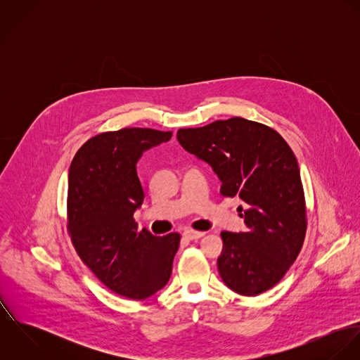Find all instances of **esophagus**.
Here are the masks:
<instances>
[{"label":"esophagus","instance_id":"1","mask_svg":"<svg viewBox=\"0 0 360 360\" xmlns=\"http://www.w3.org/2000/svg\"><path fill=\"white\" fill-rule=\"evenodd\" d=\"M205 233L204 231H195V230H186L183 233V237L187 240H198L201 237H204Z\"/></svg>","mask_w":360,"mask_h":360}]
</instances>
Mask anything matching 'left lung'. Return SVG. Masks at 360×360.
<instances>
[{"mask_svg": "<svg viewBox=\"0 0 360 360\" xmlns=\"http://www.w3.org/2000/svg\"><path fill=\"white\" fill-rule=\"evenodd\" d=\"M177 140L207 162L223 197L244 201L245 233L221 231L217 270L224 284L245 297L273 288L301 252L307 204L297 158L271 127L244 117L180 129Z\"/></svg>", "mask_w": 360, "mask_h": 360, "instance_id": "left-lung-1", "label": "left lung"}]
</instances>
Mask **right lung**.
Wrapping results in <instances>:
<instances>
[{
	"mask_svg": "<svg viewBox=\"0 0 360 360\" xmlns=\"http://www.w3.org/2000/svg\"><path fill=\"white\" fill-rule=\"evenodd\" d=\"M172 131L130 127L105 131L76 153L68 187V233L77 255L113 292L146 300L172 274L180 234L139 230L133 214L144 201L136 165Z\"/></svg>",
	"mask_w": 360,
	"mask_h": 360,
	"instance_id": "obj_1",
	"label": "right lung"
}]
</instances>
